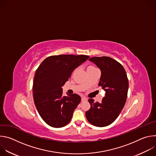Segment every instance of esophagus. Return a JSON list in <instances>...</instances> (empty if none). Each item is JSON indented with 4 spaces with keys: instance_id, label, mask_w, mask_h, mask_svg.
<instances>
[{
    "instance_id": "1",
    "label": "esophagus",
    "mask_w": 156,
    "mask_h": 156,
    "mask_svg": "<svg viewBox=\"0 0 156 156\" xmlns=\"http://www.w3.org/2000/svg\"><path fill=\"white\" fill-rule=\"evenodd\" d=\"M87 101V98L86 97H82L81 98V101L83 102V101Z\"/></svg>"
}]
</instances>
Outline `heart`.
<instances>
[{
    "mask_svg": "<svg viewBox=\"0 0 156 156\" xmlns=\"http://www.w3.org/2000/svg\"><path fill=\"white\" fill-rule=\"evenodd\" d=\"M93 68H95V67H94V66H89L88 67H87V69H93Z\"/></svg>",
    "mask_w": 156,
    "mask_h": 156,
    "instance_id": "heart-1",
    "label": "heart"
}]
</instances>
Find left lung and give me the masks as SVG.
Instances as JSON below:
<instances>
[{
	"label": "left lung",
	"instance_id": "1",
	"mask_svg": "<svg viewBox=\"0 0 156 156\" xmlns=\"http://www.w3.org/2000/svg\"><path fill=\"white\" fill-rule=\"evenodd\" d=\"M89 60L101 71L99 86L105 91L101 102L88 99L91 108L86 112L88 122L103 127L114 122L122 110L127 98L128 80L123 66L109 57H94Z\"/></svg>",
	"mask_w": 156,
	"mask_h": 156
}]
</instances>
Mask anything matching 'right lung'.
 Returning <instances> with one entry per match:
<instances>
[{
	"label": "right lung",
	"instance_id": "1",
	"mask_svg": "<svg viewBox=\"0 0 156 156\" xmlns=\"http://www.w3.org/2000/svg\"><path fill=\"white\" fill-rule=\"evenodd\" d=\"M89 58L84 55H53L39 66L34 78L33 98L39 114L49 126L61 128L71 120L81 97L76 94L63 96L62 87Z\"/></svg>",
	"mask_w": 156,
	"mask_h": 156
}]
</instances>
